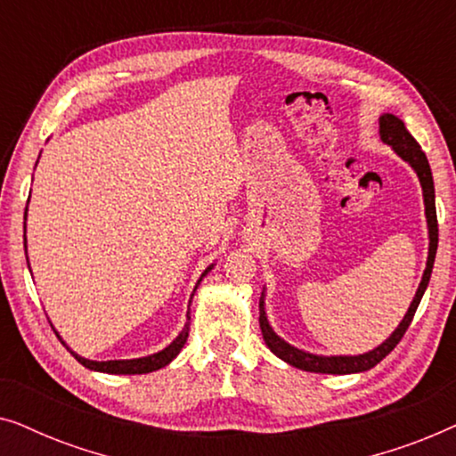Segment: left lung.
Wrapping results in <instances>:
<instances>
[{
	"instance_id": "1",
	"label": "left lung",
	"mask_w": 456,
	"mask_h": 456,
	"mask_svg": "<svg viewBox=\"0 0 456 456\" xmlns=\"http://www.w3.org/2000/svg\"><path fill=\"white\" fill-rule=\"evenodd\" d=\"M379 141L384 145L392 147L398 158L413 167V172L419 178L421 191H423V205H426V222H428V261L426 270H423L421 282L417 286L413 301H411L407 314L401 320V323L395 328L388 338H386L382 345H378L371 351L363 354H315L309 351H303V348L292 346L290 342H286L282 336L273 332L270 320H267L265 314V289L261 292L259 298V328L261 334H264V340L270 351L280 357L286 363L297 367V370L303 371H314V373H334V376H345V373H361L376 367L379 361H382L386 354H388L392 348H395L398 342H401L403 334L407 332L411 320H413L417 307H419L423 292H426L429 278H432L434 270V259L436 251H438V217H436V191H434V178H432V167L428 164L426 153L421 151L419 142H417L411 133L404 126V122L395 114H382L379 116Z\"/></svg>"
}]
</instances>
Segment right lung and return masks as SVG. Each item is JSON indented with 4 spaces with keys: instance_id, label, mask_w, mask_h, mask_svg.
<instances>
[{
    "instance_id": "add662e5",
    "label": "right lung",
    "mask_w": 456,
    "mask_h": 456,
    "mask_svg": "<svg viewBox=\"0 0 456 456\" xmlns=\"http://www.w3.org/2000/svg\"><path fill=\"white\" fill-rule=\"evenodd\" d=\"M28 209V208H27ZM24 247H27V214H24ZM27 261H28V257H27ZM214 265L216 264H211V265H208L203 270V273H201V278L197 280V286L201 284V280L208 276V273L214 270ZM197 286H195V290H197ZM195 290H192V295H191V301H192V297H195ZM191 301H189V305H191ZM189 314L191 311H186V323H184V328L180 330V334L176 336V338H174L170 345H167L166 348H161V351H158V353H153V354H147V357H139V359H114V361H93V359H85V357H80V354L77 353V351H72L70 346L66 345L64 342V338H61L60 336V332L58 330L53 328V323H52V328L55 330V334H58V338L61 340V345H64L68 351H70L72 354H74V359L78 361V363H83L86 370H91V371H102V373H114V376H136V373H151V371H158V370H161V367H166L167 363H172L174 359H176V354L183 351V346L186 345V338H189V328H191V317H189Z\"/></svg>"
}]
</instances>
